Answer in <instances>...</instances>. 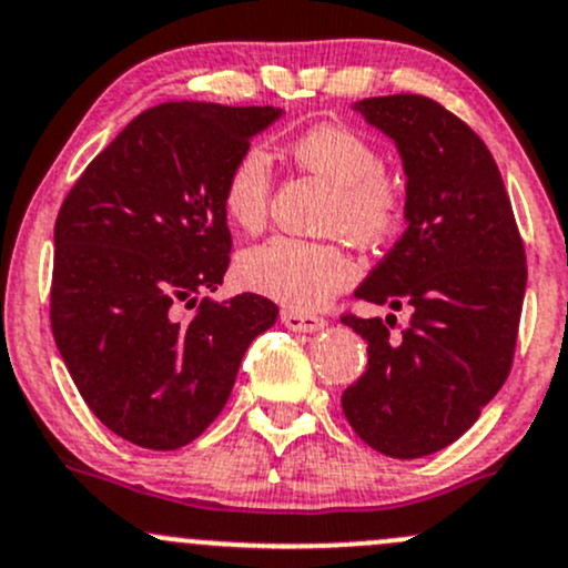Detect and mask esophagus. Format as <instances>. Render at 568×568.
Instances as JSON below:
<instances>
[{
    "label": "esophagus",
    "mask_w": 568,
    "mask_h": 568,
    "mask_svg": "<svg viewBox=\"0 0 568 568\" xmlns=\"http://www.w3.org/2000/svg\"><path fill=\"white\" fill-rule=\"evenodd\" d=\"M283 324L288 326L291 332H321L326 326V321L321 315L313 313H300V310H283Z\"/></svg>",
    "instance_id": "1"
}]
</instances>
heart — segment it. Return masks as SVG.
Returning a JSON list of instances; mask_svg holds the SVG:
<instances>
[{"label": "heart", "instance_id": "obj_1", "mask_svg": "<svg viewBox=\"0 0 568 568\" xmlns=\"http://www.w3.org/2000/svg\"><path fill=\"white\" fill-rule=\"evenodd\" d=\"M288 158L332 187L329 229L359 244H378L403 217V190L384 171L378 146L345 124H318L288 143ZM272 199V160L261 146H244L223 179V212L236 229H264ZM236 274L250 291L288 307H318L348 288L356 264L343 244L277 236L239 255Z\"/></svg>", "mask_w": 568, "mask_h": 568}]
</instances>
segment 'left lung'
Here are the masks:
<instances>
[{
  "mask_svg": "<svg viewBox=\"0 0 568 568\" xmlns=\"http://www.w3.org/2000/svg\"><path fill=\"white\" fill-rule=\"evenodd\" d=\"M389 135L405 171V234L356 288V300L410 310L343 315L367 339V369L343 392V414L367 446L416 459L455 444L498 394L520 326L525 247L485 141L422 94L354 103Z\"/></svg>",
  "mask_w": 568,
  "mask_h": 568,
  "instance_id": "left-lung-1",
  "label": "left lung"
}]
</instances>
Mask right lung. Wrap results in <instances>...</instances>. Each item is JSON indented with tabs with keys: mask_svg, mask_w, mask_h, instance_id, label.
Instances as JSON below:
<instances>
[{
	"mask_svg": "<svg viewBox=\"0 0 568 568\" xmlns=\"http://www.w3.org/2000/svg\"><path fill=\"white\" fill-rule=\"evenodd\" d=\"M272 105L163 103L92 163L53 225L51 329L83 403L111 433L154 452L187 446L220 416L247 345L274 326L258 294L201 300L229 268L223 179Z\"/></svg>",
	"mask_w": 568,
	"mask_h": 568,
	"instance_id": "right-lung-1",
	"label": "right lung"
}]
</instances>
